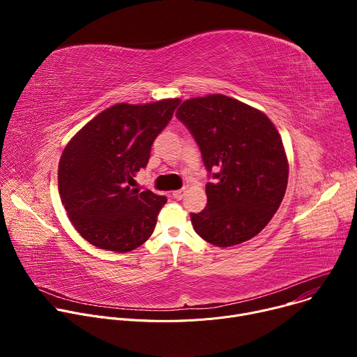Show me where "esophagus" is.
I'll return each mask as SVG.
<instances>
[{"label":"esophagus","mask_w":357,"mask_h":357,"mask_svg":"<svg viewBox=\"0 0 357 357\" xmlns=\"http://www.w3.org/2000/svg\"><path fill=\"white\" fill-rule=\"evenodd\" d=\"M172 196H174L176 200H181V199L185 196V188L178 189V190H174V192H172Z\"/></svg>","instance_id":"34e87169"}]
</instances>
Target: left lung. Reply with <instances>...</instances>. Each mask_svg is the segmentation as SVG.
<instances>
[{"label":"left lung","instance_id":"1","mask_svg":"<svg viewBox=\"0 0 357 357\" xmlns=\"http://www.w3.org/2000/svg\"><path fill=\"white\" fill-rule=\"evenodd\" d=\"M176 117L215 179L206 183V208L190 213L195 231L218 247L252 238L278 211L288 183V161L275 126L260 110L223 94L189 98Z\"/></svg>","mask_w":357,"mask_h":357}]
</instances>
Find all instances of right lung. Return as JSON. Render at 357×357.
Listing matches in <instances>:
<instances>
[{
    "label": "right lung",
    "instance_id": "obj_1",
    "mask_svg": "<svg viewBox=\"0 0 357 357\" xmlns=\"http://www.w3.org/2000/svg\"><path fill=\"white\" fill-rule=\"evenodd\" d=\"M179 98L120 103L89 121L66 145L58 185L65 211L90 244L127 252L152 234L165 196L135 186L151 146L171 121Z\"/></svg>",
    "mask_w": 357,
    "mask_h": 357
}]
</instances>
